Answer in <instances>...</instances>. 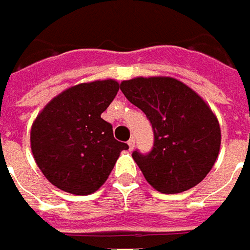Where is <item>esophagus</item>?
I'll use <instances>...</instances> for the list:
<instances>
[{"mask_svg": "<svg viewBox=\"0 0 250 250\" xmlns=\"http://www.w3.org/2000/svg\"><path fill=\"white\" fill-rule=\"evenodd\" d=\"M135 145H136V140H135V137H130V139L128 140L129 150H133V148H135Z\"/></svg>", "mask_w": 250, "mask_h": 250, "instance_id": "34e87169", "label": "esophagus"}]
</instances>
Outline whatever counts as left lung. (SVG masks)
Listing matches in <instances>:
<instances>
[{
  "instance_id": "obj_1",
  "label": "left lung",
  "mask_w": 250,
  "mask_h": 250,
  "mask_svg": "<svg viewBox=\"0 0 250 250\" xmlns=\"http://www.w3.org/2000/svg\"><path fill=\"white\" fill-rule=\"evenodd\" d=\"M120 88L152 128L151 150L132 152L146 180L164 194L186 191L202 182L220 150V126L207 103L169 77L135 78Z\"/></svg>"
}]
</instances>
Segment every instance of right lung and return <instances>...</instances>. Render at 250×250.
Here are the masks:
<instances>
[{
    "instance_id": "right-lung-1",
    "label": "right lung",
    "mask_w": 250,
    "mask_h": 250,
    "mask_svg": "<svg viewBox=\"0 0 250 250\" xmlns=\"http://www.w3.org/2000/svg\"><path fill=\"white\" fill-rule=\"evenodd\" d=\"M120 89L114 80L80 83L49 102L31 129V151L45 177L63 191L88 195L107 180L126 143L100 115Z\"/></svg>"
}]
</instances>
